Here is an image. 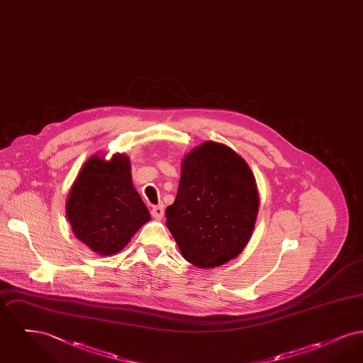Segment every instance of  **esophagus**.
I'll use <instances>...</instances> for the list:
<instances>
[{
  "mask_svg": "<svg viewBox=\"0 0 363 363\" xmlns=\"http://www.w3.org/2000/svg\"><path fill=\"white\" fill-rule=\"evenodd\" d=\"M151 213H152V216H154L155 219L160 220V219L163 218V215H164V206H163V204H159V206H156V207L152 208Z\"/></svg>",
  "mask_w": 363,
  "mask_h": 363,
  "instance_id": "34e87169",
  "label": "esophagus"
}]
</instances>
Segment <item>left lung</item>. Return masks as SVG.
<instances>
[{"mask_svg":"<svg viewBox=\"0 0 363 363\" xmlns=\"http://www.w3.org/2000/svg\"><path fill=\"white\" fill-rule=\"evenodd\" d=\"M259 206L249 164L225 144L206 141L182 159L166 225L184 259L199 268H215L241 255Z\"/></svg>","mask_w":363,"mask_h":363,"instance_id":"1","label":"left lung"}]
</instances>
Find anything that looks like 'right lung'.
Masks as SVG:
<instances>
[{
    "label": "right lung",
    "instance_id": "1",
    "mask_svg": "<svg viewBox=\"0 0 363 363\" xmlns=\"http://www.w3.org/2000/svg\"><path fill=\"white\" fill-rule=\"evenodd\" d=\"M67 218L76 238L92 252L101 256L121 252L151 219L133 186L129 157L91 156L68 193Z\"/></svg>",
    "mask_w": 363,
    "mask_h": 363
}]
</instances>
